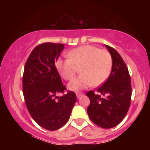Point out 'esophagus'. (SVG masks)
<instances>
[{
  "label": "esophagus",
  "mask_w": 150,
  "mask_h": 150,
  "mask_svg": "<svg viewBox=\"0 0 150 150\" xmlns=\"http://www.w3.org/2000/svg\"><path fill=\"white\" fill-rule=\"evenodd\" d=\"M76 96H77V97L79 99V98L82 97V96H84V93H82V92H77V93H76Z\"/></svg>",
  "instance_id": "34e87169"
}]
</instances>
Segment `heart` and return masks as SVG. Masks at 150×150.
<instances>
[{
    "label": "heart",
    "mask_w": 150,
    "mask_h": 150,
    "mask_svg": "<svg viewBox=\"0 0 150 150\" xmlns=\"http://www.w3.org/2000/svg\"><path fill=\"white\" fill-rule=\"evenodd\" d=\"M68 58H58L56 68L65 80H70L80 68V76L72 80L68 88L80 91L91 85L99 86L108 79L112 68V58L106 50L92 45L79 46L70 51Z\"/></svg>",
    "instance_id": "b5f03b06"
}]
</instances>
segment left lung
Masks as SVG:
<instances>
[{"mask_svg": "<svg viewBox=\"0 0 150 150\" xmlns=\"http://www.w3.org/2000/svg\"><path fill=\"white\" fill-rule=\"evenodd\" d=\"M112 58V68L107 80L97 89L106 97L89 91L88 116L94 123L102 128H111L119 124L126 116L131 99V82L125 62L113 48L105 45Z\"/></svg>", "mask_w": 150, "mask_h": 150, "instance_id": "1", "label": "left lung"}]
</instances>
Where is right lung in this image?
Masks as SVG:
<instances>
[{"label":"right lung","instance_id":"1","mask_svg":"<svg viewBox=\"0 0 150 150\" xmlns=\"http://www.w3.org/2000/svg\"><path fill=\"white\" fill-rule=\"evenodd\" d=\"M64 46L50 42L39 44L31 52L24 69L26 106L36 123L49 130H58L68 122L77 101L75 94L70 91L56 97L65 89L55 65Z\"/></svg>","mask_w":150,"mask_h":150}]
</instances>
